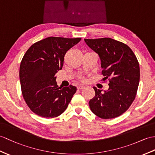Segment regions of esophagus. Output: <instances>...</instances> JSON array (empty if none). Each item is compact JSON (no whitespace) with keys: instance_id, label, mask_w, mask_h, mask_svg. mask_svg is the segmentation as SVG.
<instances>
[{"instance_id":"1","label":"esophagus","mask_w":155,"mask_h":155,"mask_svg":"<svg viewBox=\"0 0 155 155\" xmlns=\"http://www.w3.org/2000/svg\"><path fill=\"white\" fill-rule=\"evenodd\" d=\"M84 87H85L83 86V85H78V86L77 87L78 89H84Z\"/></svg>"}]
</instances>
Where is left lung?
Returning <instances> with one entry per match:
<instances>
[{"instance_id":"obj_1","label":"left lung","mask_w":155,"mask_h":155,"mask_svg":"<svg viewBox=\"0 0 155 155\" xmlns=\"http://www.w3.org/2000/svg\"><path fill=\"white\" fill-rule=\"evenodd\" d=\"M99 56L103 80H109L107 91L93 87L95 96L89 102L91 111L103 119L125 112L136 96L140 70L136 56L127 45L111 38L84 39Z\"/></svg>"}]
</instances>
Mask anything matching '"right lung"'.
Returning a JSON list of instances; mask_svg holds the SVG:
<instances>
[{"label":"right lung","instance_id":"obj_1","mask_svg":"<svg viewBox=\"0 0 155 155\" xmlns=\"http://www.w3.org/2000/svg\"><path fill=\"white\" fill-rule=\"evenodd\" d=\"M81 39L48 37L25 52L20 67L21 89L26 104L35 114L49 118L66 110L77 88L59 87L55 75L62 68L66 52Z\"/></svg>","mask_w":155,"mask_h":155}]
</instances>
